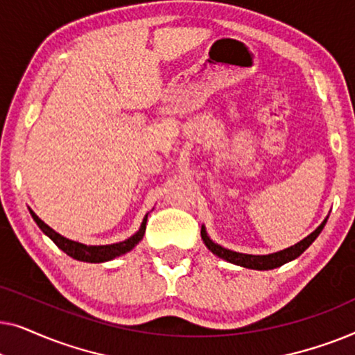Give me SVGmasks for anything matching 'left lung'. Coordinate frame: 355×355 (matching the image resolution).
I'll return each mask as SVG.
<instances>
[{"mask_svg": "<svg viewBox=\"0 0 355 355\" xmlns=\"http://www.w3.org/2000/svg\"><path fill=\"white\" fill-rule=\"evenodd\" d=\"M327 225V220H324L322 225H320L317 230H315L312 234L305 237L297 244L289 247V249H284L281 252H276V254H270V255H247V254H239V252H232V250H227L225 247L218 245L213 242L210 237L207 236V231L205 227H202V239L205 242V245L210 249L213 254L220 257V259H225L226 261H230V263H234V265H239V266H245V268H252V270H273V268H278V266L288 263V261L297 259V257L302 254L305 249H309V245L312 244V242L317 239L320 232Z\"/></svg>", "mask_w": 355, "mask_h": 355, "instance_id": "left-lung-1", "label": "left lung"}]
</instances>
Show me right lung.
<instances>
[{
	"label": "right lung",
	"instance_id": "right-lung-1",
	"mask_svg": "<svg viewBox=\"0 0 355 355\" xmlns=\"http://www.w3.org/2000/svg\"><path fill=\"white\" fill-rule=\"evenodd\" d=\"M31 215L33 218V221L38 225V227H40V230L45 232V234L50 237V239L55 242V244L60 247L64 254H67L76 260L90 261V263H101V261L113 260L114 257H119L125 254V252L132 250L134 247L139 244V241H142L145 230H147V215H145L140 230L135 232L132 237H129L128 241L119 242V244H111V245H85V244H80V242L69 241L66 239V237H62L61 234H58L56 231H53L50 226L45 225V223H43L32 210H31Z\"/></svg>",
	"mask_w": 355,
	"mask_h": 355
}]
</instances>
